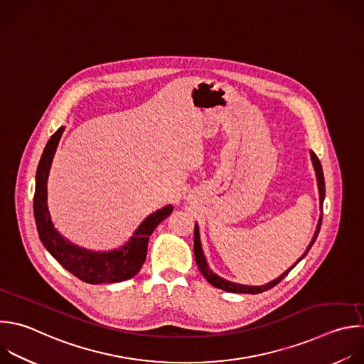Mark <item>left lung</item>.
Wrapping results in <instances>:
<instances>
[{
    "label": "left lung",
    "instance_id": "8db88e82",
    "mask_svg": "<svg viewBox=\"0 0 364 364\" xmlns=\"http://www.w3.org/2000/svg\"><path fill=\"white\" fill-rule=\"evenodd\" d=\"M310 156H311V161H313V167L316 170V177H317V186H318V196H320V210H321V214H320V218H318V223H317V227H316V231H314V235L310 241L309 247L306 249V252L303 253V256L296 262V264H299V262H301L306 255L309 253V250L311 249V246L314 245V241L318 235V231H320V225H321V218H323V201H324V194H326V186H324V176H323V168H321V164H320V160L317 159V156L310 151ZM194 257H196V263L198 266V270L201 272V274L205 277V280L217 287V289H221L224 291H228V293H246V294H259V293H263L266 290H270L272 287H274L276 284H279L294 267L291 266L289 270H286L280 277H277L276 280L264 284V286H245V284H237V283H231L228 280H224L221 279L220 276H217L215 273H213L210 269H208V264L205 262V257H204V253H203V249H201V241H200V232H198V224H196L194 227Z\"/></svg>",
    "mask_w": 364,
    "mask_h": 364
}]
</instances>
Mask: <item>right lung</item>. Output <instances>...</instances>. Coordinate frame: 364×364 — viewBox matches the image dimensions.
Masks as SVG:
<instances>
[{
	"mask_svg": "<svg viewBox=\"0 0 364 364\" xmlns=\"http://www.w3.org/2000/svg\"><path fill=\"white\" fill-rule=\"evenodd\" d=\"M64 133L60 127L48 140L36 174L34 217L38 235L48 253L71 274L88 284L118 283L134 277L147 257L149 238L154 228L171 214L173 205H166L150 214L134 231L124 246L112 252H91L73 245L54 227L47 205V181L51 163Z\"/></svg>",
	"mask_w": 364,
	"mask_h": 364,
	"instance_id": "obj_1",
	"label": "right lung"
}]
</instances>
